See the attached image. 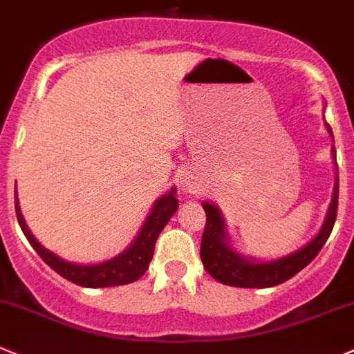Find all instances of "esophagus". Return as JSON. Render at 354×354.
<instances>
[{
  "label": "esophagus",
  "instance_id": "obj_1",
  "mask_svg": "<svg viewBox=\"0 0 354 354\" xmlns=\"http://www.w3.org/2000/svg\"><path fill=\"white\" fill-rule=\"evenodd\" d=\"M185 187H187V190H190V192H195V183H192V181H188V183L185 185Z\"/></svg>",
  "mask_w": 354,
  "mask_h": 354
}]
</instances>
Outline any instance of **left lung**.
I'll list each match as a JSON object with an SVG mask.
<instances>
[{
    "instance_id": "left-lung-1",
    "label": "left lung",
    "mask_w": 354,
    "mask_h": 354,
    "mask_svg": "<svg viewBox=\"0 0 354 354\" xmlns=\"http://www.w3.org/2000/svg\"><path fill=\"white\" fill-rule=\"evenodd\" d=\"M327 129L332 135V129L328 124ZM332 153H334V162L337 166L335 150ZM337 202L339 174L335 178L334 195H332L330 207H328L327 218H325L320 233L297 252L282 257V259L270 261V263H256V261L245 259L240 254H236L226 242L225 221H223L219 209L209 202H204L202 207L205 211V228L201 242L202 264L212 279L225 283V286L243 287V289H266V287L280 286V283L287 282L294 275H297L303 268H306L308 264L318 256L322 247L330 236L332 228H334L335 218H337Z\"/></svg>"
}]
</instances>
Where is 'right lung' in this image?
Here are the masks:
<instances>
[{
  "instance_id": "1",
  "label": "right lung",
  "mask_w": 354,
  "mask_h": 354,
  "mask_svg": "<svg viewBox=\"0 0 354 354\" xmlns=\"http://www.w3.org/2000/svg\"><path fill=\"white\" fill-rule=\"evenodd\" d=\"M178 205L180 204H178V198L174 197L173 188L169 194L162 195V197L153 204L149 218L143 223L142 232L138 233L135 242H133L124 252L119 254L114 259L105 261V263L93 264V266H82V264H74L68 263V261L60 259V257L55 256L53 252L44 249V247L30 235L29 228L26 226V221H24L22 214H20L19 201H17L15 197V212L20 228H22L24 235L27 236L30 245L34 247V250L39 254L41 259H43L51 270H55L58 275L67 279L68 282L81 287H91V289H95V287L126 286V283H131L135 282V280H138L140 277L149 270V264L153 256V249H156L157 236L160 235V232H162L164 226L167 225V221L173 218Z\"/></svg>"
}]
</instances>
